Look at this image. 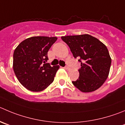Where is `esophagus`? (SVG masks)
Returning <instances> with one entry per match:
<instances>
[{"instance_id":"obj_1","label":"esophagus","mask_w":125,"mask_h":125,"mask_svg":"<svg viewBox=\"0 0 125 125\" xmlns=\"http://www.w3.org/2000/svg\"><path fill=\"white\" fill-rule=\"evenodd\" d=\"M64 69L66 70H67V71H68V70H69V67H67V66H66V67H64Z\"/></svg>"}]
</instances>
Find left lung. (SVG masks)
Returning <instances> with one entry per match:
<instances>
[{
    "label": "left lung",
    "mask_w": 125,
    "mask_h": 125,
    "mask_svg": "<svg viewBox=\"0 0 125 125\" xmlns=\"http://www.w3.org/2000/svg\"><path fill=\"white\" fill-rule=\"evenodd\" d=\"M62 40L69 47L75 58H80L79 77L72 83L80 91L90 93L100 88L107 78L111 58L106 46L89 34L67 35Z\"/></svg>",
    "instance_id": "8db88e82"
}]
</instances>
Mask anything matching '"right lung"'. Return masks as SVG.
Instances as JSON below:
<instances>
[{
	"instance_id": "1",
	"label": "right lung",
	"mask_w": 125,
	"mask_h": 125,
	"mask_svg": "<svg viewBox=\"0 0 125 125\" xmlns=\"http://www.w3.org/2000/svg\"><path fill=\"white\" fill-rule=\"evenodd\" d=\"M58 38L35 36L21 42L13 53V71L21 85L31 91L47 88L54 80L59 66L46 62L47 53Z\"/></svg>"
}]
</instances>
